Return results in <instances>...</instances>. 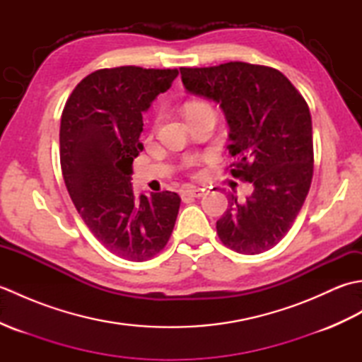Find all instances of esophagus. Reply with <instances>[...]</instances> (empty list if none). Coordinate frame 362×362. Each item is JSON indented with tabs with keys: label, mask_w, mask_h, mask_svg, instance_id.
<instances>
[{
	"label": "esophagus",
	"mask_w": 362,
	"mask_h": 362,
	"mask_svg": "<svg viewBox=\"0 0 362 362\" xmlns=\"http://www.w3.org/2000/svg\"><path fill=\"white\" fill-rule=\"evenodd\" d=\"M204 193H205V189L191 187V188L182 189V197H202Z\"/></svg>",
	"instance_id": "34e87169"
}]
</instances>
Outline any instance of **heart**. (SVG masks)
I'll list each match as a JSON object with an SVG mask.
<instances>
[{
  "instance_id": "obj_1",
  "label": "heart",
  "mask_w": 362,
  "mask_h": 362,
  "mask_svg": "<svg viewBox=\"0 0 362 362\" xmlns=\"http://www.w3.org/2000/svg\"><path fill=\"white\" fill-rule=\"evenodd\" d=\"M204 110H213L211 107L204 103V101H191L185 105V113L187 117H189V115H194V113H199V112H204Z\"/></svg>"
}]
</instances>
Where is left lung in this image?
<instances>
[{"instance_id": "left-lung-1", "label": "left lung", "mask_w": 362, "mask_h": 362, "mask_svg": "<svg viewBox=\"0 0 362 362\" xmlns=\"http://www.w3.org/2000/svg\"><path fill=\"white\" fill-rule=\"evenodd\" d=\"M189 93L218 103L228 124L232 175L249 182L245 202L232 194L219 240L244 255L272 249L289 232L313 180L310 107L289 79L264 65L228 62L180 68Z\"/></svg>"}]
</instances>
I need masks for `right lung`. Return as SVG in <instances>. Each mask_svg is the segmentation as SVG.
Here are the masks:
<instances>
[{"instance_id": "right-lung-1", "label": "right lung", "mask_w": 362, "mask_h": 362, "mask_svg": "<svg viewBox=\"0 0 362 362\" xmlns=\"http://www.w3.org/2000/svg\"><path fill=\"white\" fill-rule=\"evenodd\" d=\"M177 74L175 68L98 70L76 86L60 119V166L76 210L105 249L129 261L163 250L179 213L177 193L135 199L130 183L143 149V112Z\"/></svg>"}]
</instances>
